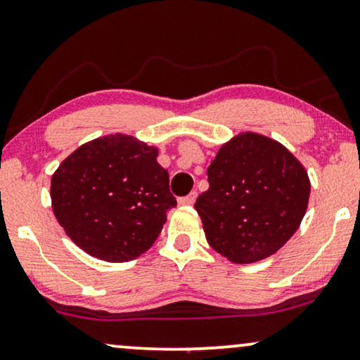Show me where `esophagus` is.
I'll return each mask as SVG.
<instances>
[{
	"label": "esophagus",
	"instance_id": "esophagus-1",
	"mask_svg": "<svg viewBox=\"0 0 360 360\" xmlns=\"http://www.w3.org/2000/svg\"><path fill=\"white\" fill-rule=\"evenodd\" d=\"M195 200H197V191H191L186 197L179 198V205H193Z\"/></svg>",
	"mask_w": 360,
	"mask_h": 360
}]
</instances>
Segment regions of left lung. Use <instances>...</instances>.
I'll use <instances>...</instances> for the list:
<instances>
[{
  "label": "left lung",
  "mask_w": 360,
  "mask_h": 360,
  "mask_svg": "<svg viewBox=\"0 0 360 360\" xmlns=\"http://www.w3.org/2000/svg\"><path fill=\"white\" fill-rule=\"evenodd\" d=\"M197 198L208 245L236 264L276 253L300 228L309 202L304 165L278 140L256 132L223 143Z\"/></svg>",
  "instance_id": "obj_1"
}]
</instances>
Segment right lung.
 Here are the masks:
<instances>
[{
	"label": "right lung",
	"mask_w": 360,
	"mask_h": 360,
	"mask_svg": "<svg viewBox=\"0 0 360 360\" xmlns=\"http://www.w3.org/2000/svg\"><path fill=\"white\" fill-rule=\"evenodd\" d=\"M158 148L125 134L94 139L51 176L56 220L79 248L109 263L143 255L176 200Z\"/></svg>",
	"instance_id": "add662e5"
}]
</instances>
